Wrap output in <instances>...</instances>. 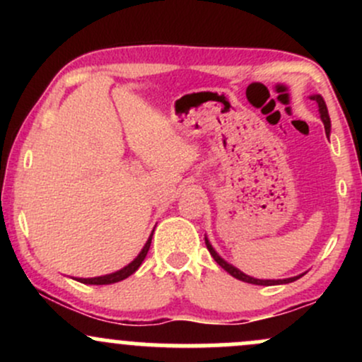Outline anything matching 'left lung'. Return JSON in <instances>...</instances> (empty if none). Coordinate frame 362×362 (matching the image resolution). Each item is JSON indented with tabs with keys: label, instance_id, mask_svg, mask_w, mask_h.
I'll return each instance as SVG.
<instances>
[{
	"label": "left lung",
	"instance_id": "1",
	"mask_svg": "<svg viewBox=\"0 0 362 362\" xmlns=\"http://www.w3.org/2000/svg\"><path fill=\"white\" fill-rule=\"evenodd\" d=\"M311 98H313V100L318 103L320 117H322L323 126H325V134H328V132H330V117H328V110H327L325 100H323V98L320 97V95H315V97H311ZM206 247H207V250H209L211 255H213V259H214L216 262H218L219 265H221L224 271H226L228 274H231V276L236 277V279L243 281V282H250V284H257V286H274V284H288V282H293V281L300 279V277H301V276H298V277H291V279H277V281H271V279H267V281H264V279H253V277L247 276V274H243L242 271H238V269H235L233 265H230V264H228V262H224V260L221 259V257H219L218 253L214 252V248L211 247V243L207 242V240H206Z\"/></svg>",
	"mask_w": 362,
	"mask_h": 362
}]
</instances>
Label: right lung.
Returning a JSON list of instances; mask_svg holds the SVG:
<instances>
[{"label": "right lung", "instance_id": "obj_1", "mask_svg": "<svg viewBox=\"0 0 362 362\" xmlns=\"http://www.w3.org/2000/svg\"><path fill=\"white\" fill-rule=\"evenodd\" d=\"M153 236V235H151ZM151 236H149V240L146 242V245H144V248L141 250V253L138 257H136L134 260L131 262V264L127 265V267L120 269V271L114 272V274H109V276H102V277H91V279H78L80 282H83V284H112V282H119L122 279H126V277L131 276V274H134L136 271L139 269V265L143 264V260L146 259L148 255V250H149V245H151Z\"/></svg>", "mask_w": 362, "mask_h": 362}]
</instances>
